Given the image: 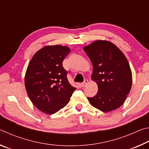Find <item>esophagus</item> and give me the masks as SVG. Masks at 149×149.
<instances>
[{
  "label": "esophagus",
  "mask_w": 149,
  "mask_h": 149,
  "mask_svg": "<svg viewBox=\"0 0 149 149\" xmlns=\"http://www.w3.org/2000/svg\"><path fill=\"white\" fill-rule=\"evenodd\" d=\"M87 84H88V80H85V81L84 83H81V86L82 87H84L85 85H87Z\"/></svg>",
  "instance_id": "esophagus-1"
}]
</instances>
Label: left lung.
<instances>
[{
  "instance_id": "obj_1",
  "label": "left lung",
  "mask_w": 149,
  "mask_h": 149,
  "mask_svg": "<svg viewBox=\"0 0 149 149\" xmlns=\"http://www.w3.org/2000/svg\"><path fill=\"white\" fill-rule=\"evenodd\" d=\"M84 50L93 65L91 79L98 85L97 95L87 98L89 102L104 112L120 108L132 85V70L124 54L105 40H97Z\"/></svg>"
}]
</instances>
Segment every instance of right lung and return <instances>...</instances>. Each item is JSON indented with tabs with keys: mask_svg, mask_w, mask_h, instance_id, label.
<instances>
[{
	"mask_svg": "<svg viewBox=\"0 0 149 149\" xmlns=\"http://www.w3.org/2000/svg\"><path fill=\"white\" fill-rule=\"evenodd\" d=\"M70 49L62 45H48L39 50L29 62L25 75L27 95L37 109L53 114L68 103L76 88L67 78L63 60Z\"/></svg>",
	"mask_w": 149,
	"mask_h": 149,
	"instance_id": "right-lung-1",
	"label": "right lung"
}]
</instances>
